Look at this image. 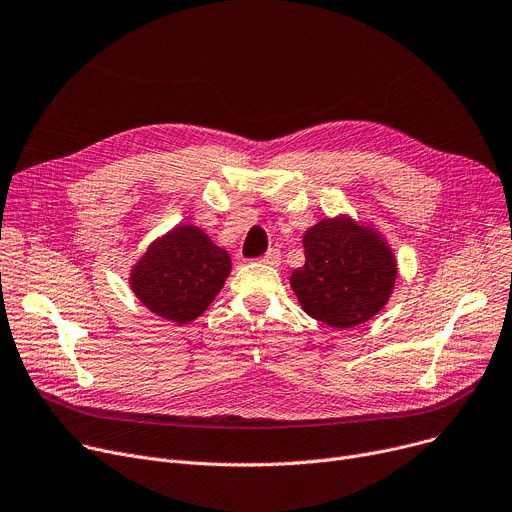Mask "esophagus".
Here are the masks:
<instances>
[{"mask_svg": "<svg viewBox=\"0 0 512 512\" xmlns=\"http://www.w3.org/2000/svg\"><path fill=\"white\" fill-rule=\"evenodd\" d=\"M259 261L265 263V265H271V267H278L282 263V255H280L278 249H269Z\"/></svg>", "mask_w": 512, "mask_h": 512, "instance_id": "34e87169", "label": "esophagus"}]
</instances>
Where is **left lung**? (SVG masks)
Masks as SVG:
<instances>
[{"label":"left lung","instance_id":"obj_1","mask_svg":"<svg viewBox=\"0 0 512 512\" xmlns=\"http://www.w3.org/2000/svg\"><path fill=\"white\" fill-rule=\"evenodd\" d=\"M304 265L294 269L290 286L306 315L350 329L379 315L389 302L397 259L385 234L374 224L339 214L304 232Z\"/></svg>","mask_w":512,"mask_h":512}]
</instances>
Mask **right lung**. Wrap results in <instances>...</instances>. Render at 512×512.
<instances>
[{
    "label": "right lung",
    "instance_id": "1",
    "mask_svg": "<svg viewBox=\"0 0 512 512\" xmlns=\"http://www.w3.org/2000/svg\"><path fill=\"white\" fill-rule=\"evenodd\" d=\"M226 249L195 224H177L154 238L129 271L131 292L154 315L185 325L214 302L230 276Z\"/></svg>",
    "mask_w": 512,
    "mask_h": 512
}]
</instances>
